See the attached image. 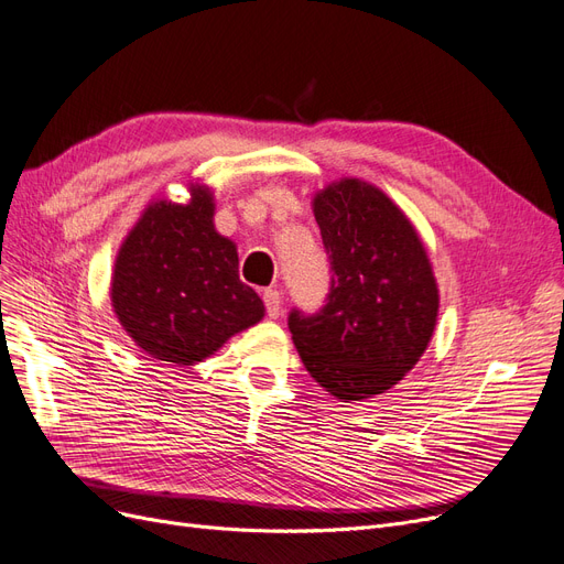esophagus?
I'll return each instance as SVG.
<instances>
[{
	"label": "esophagus",
	"instance_id": "esophagus-1",
	"mask_svg": "<svg viewBox=\"0 0 564 564\" xmlns=\"http://www.w3.org/2000/svg\"><path fill=\"white\" fill-rule=\"evenodd\" d=\"M264 306H267V316L269 318H279L281 316V293L276 288H267L262 293Z\"/></svg>",
	"mask_w": 564,
	"mask_h": 564
}]
</instances>
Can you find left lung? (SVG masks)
<instances>
[{
    "label": "left lung",
    "instance_id": "obj_1",
    "mask_svg": "<svg viewBox=\"0 0 564 564\" xmlns=\"http://www.w3.org/2000/svg\"><path fill=\"white\" fill-rule=\"evenodd\" d=\"M332 283L316 314L288 327L306 371L337 400H367L421 360L440 314L427 250L377 185L341 178L314 197Z\"/></svg>",
    "mask_w": 564,
    "mask_h": 564
}]
</instances>
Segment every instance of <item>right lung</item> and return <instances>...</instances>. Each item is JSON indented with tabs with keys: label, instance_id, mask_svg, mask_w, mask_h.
<instances>
[{
	"label": "right lung",
	"instance_id": "add662e5",
	"mask_svg": "<svg viewBox=\"0 0 564 564\" xmlns=\"http://www.w3.org/2000/svg\"><path fill=\"white\" fill-rule=\"evenodd\" d=\"M212 187L191 183V202L155 199L124 237L113 267L111 304L132 341L174 365L206 360L264 316L239 279L235 241L214 227Z\"/></svg>",
	"mask_w": 564,
	"mask_h": 564
}]
</instances>
